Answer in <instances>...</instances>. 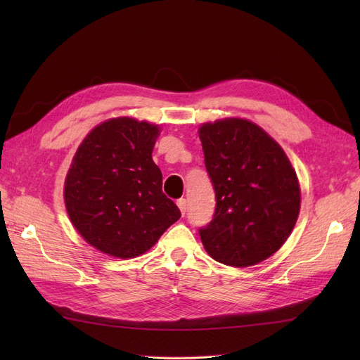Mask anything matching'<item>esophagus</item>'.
Returning a JSON list of instances; mask_svg holds the SVG:
<instances>
[{
  "label": "esophagus",
  "mask_w": 360,
  "mask_h": 360,
  "mask_svg": "<svg viewBox=\"0 0 360 360\" xmlns=\"http://www.w3.org/2000/svg\"><path fill=\"white\" fill-rule=\"evenodd\" d=\"M177 205H179V209H180V212H181V214L186 213V207H188L186 198H180V200H177Z\"/></svg>",
  "instance_id": "esophagus-1"
}]
</instances>
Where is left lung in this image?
<instances>
[{"label": "left lung", "mask_w": 360, "mask_h": 360, "mask_svg": "<svg viewBox=\"0 0 360 360\" xmlns=\"http://www.w3.org/2000/svg\"><path fill=\"white\" fill-rule=\"evenodd\" d=\"M198 135L216 193L201 242L213 259L233 267L261 263L285 243L300 210V188L284 150L245 118L204 123Z\"/></svg>", "instance_id": "8db88e82"}]
</instances>
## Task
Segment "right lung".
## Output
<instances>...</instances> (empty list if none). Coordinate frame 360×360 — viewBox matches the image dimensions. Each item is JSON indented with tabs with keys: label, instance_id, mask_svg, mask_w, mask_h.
Wrapping results in <instances>:
<instances>
[{
	"label": "right lung",
	"instance_id": "add662e5",
	"mask_svg": "<svg viewBox=\"0 0 360 360\" xmlns=\"http://www.w3.org/2000/svg\"><path fill=\"white\" fill-rule=\"evenodd\" d=\"M159 127L130 117L106 120L76 150L64 202L84 240L117 258L144 254L174 222L179 207L162 192L151 159Z\"/></svg>",
	"mask_w": 360,
	"mask_h": 360
}]
</instances>
